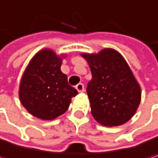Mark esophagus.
<instances>
[{"label": "esophagus", "mask_w": 158, "mask_h": 158, "mask_svg": "<svg viewBox=\"0 0 158 158\" xmlns=\"http://www.w3.org/2000/svg\"><path fill=\"white\" fill-rule=\"evenodd\" d=\"M76 89L77 90L78 93H82V92H84V85L82 83H78L76 85Z\"/></svg>", "instance_id": "esophagus-1"}]
</instances>
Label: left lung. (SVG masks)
Here are the masks:
<instances>
[{
    "mask_svg": "<svg viewBox=\"0 0 158 158\" xmlns=\"http://www.w3.org/2000/svg\"><path fill=\"white\" fill-rule=\"evenodd\" d=\"M82 57L88 61L92 80L86 88L91 113L104 126H118L128 121L140 102V87L118 52L104 49L98 55Z\"/></svg>",
    "mask_w": 158,
    "mask_h": 158,
    "instance_id": "obj_1",
    "label": "left lung"
}]
</instances>
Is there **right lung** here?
<instances>
[{"mask_svg": "<svg viewBox=\"0 0 158 158\" xmlns=\"http://www.w3.org/2000/svg\"><path fill=\"white\" fill-rule=\"evenodd\" d=\"M61 60L51 50L39 52L23 76L20 99L23 107L41 119H54L66 112L77 91L60 71Z\"/></svg>", "mask_w": 158, "mask_h": 158, "instance_id": "1", "label": "right lung"}]
</instances>
